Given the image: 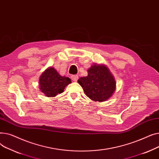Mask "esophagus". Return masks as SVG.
<instances>
[{"instance_id": "1", "label": "esophagus", "mask_w": 159, "mask_h": 159, "mask_svg": "<svg viewBox=\"0 0 159 159\" xmlns=\"http://www.w3.org/2000/svg\"><path fill=\"white\" fill-rule=\"evenodd\" d=\"M71 79H72L73 81H75V82L77 81V80H78V79H79V76H78V75H72V76H71Z\"/></svg>"}]
</instances>
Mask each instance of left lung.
I'll use <instances>...</instances> for the list:
<instances>
[{
	"mask_svg": "<svg viewBox=\"0 0 159 159\" xmlns=\"http://www.w3.org/2000/svg\"><path fill=\"white\" fill-rule=\"evenodd\" d=\"M88 76L78 80L85 94L94 101L103 102L111 97L115 90L113 76L104 65L94 64L88 70Z\"/></svg>",
	"mask_w": 159,
	"mask_h": 159,
	"instance_id": "8db88e82",
	"label": "left lung"
}]
</instances>
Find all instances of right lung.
I'll use <instances>...</instances> for the list:
<instances>
[{"label": "right lung", "instance_id": "add662e5", "mask_svg": "<svg viewBox=\"0 0 159 159\" xmlns=\"http://www.w3.org/2000/svg\"><path fill=\"white\" fill-rule=\"evenodd\" d=\"M71 82L68 77H62L53 68H49L41 75L40 89L47 97H53L64 91L65 87Z\"/></svg>", "mask_w": 159, "mask_h": 159}]
</instances>
